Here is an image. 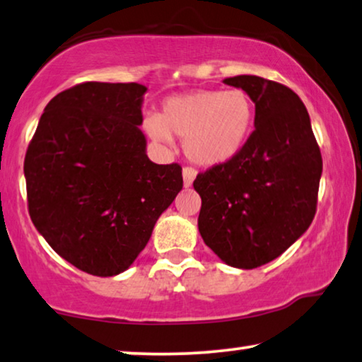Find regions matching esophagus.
<instances>
[{
  "mask_svg": "<svg viewBox=\"0 0 362 362\" xmlns=\"http://www.w3.org/2000/svg\"><path fill=\"white\" fill-rule=\"evenodd\" d=\"M182 174H183V185L190 187L197 177V170L193 169V167H185V169L182 170Z\"/></svg>",
  "mask_w": 362,
  "mask_h": 362,
  "instance_id": "obj_1",
  "label": "esophagus"
}]
</instances>
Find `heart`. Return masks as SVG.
Listing matches in <instances>:
<instances>
[{"label": "heart", "instance_id": "obj_1", "mask_svg": "<svg viewBox=\"0 0 362 362\" xmlns=\"http://www.w3.org/2000/svg\"><path fill=\"white\" fill-rule=\"evenodd\" d=\"M255 120V105L242 89L195 90L167 99L159 118L144 129L156 141L169 144L172 134L185 139V153L199 165H219L245 146Z\"/></svg>", "mask_w": 362, "mask_h": 362}]
</instances>
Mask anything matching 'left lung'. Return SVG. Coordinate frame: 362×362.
Here are the masks:
<instances>
[{"label": "left lung", "mask_w": 362, "mask_h": 362, "mask_svg": "<svg viewBox=\"0 0 362 362\" xmlns=\"http://www.w3.org/2000/svg\"><path fill=\"white\" fill-rule=\"evenodd\" d=\"M255 104L239 154L198 174V230L226 265L252 269L288 250L315 216L322 156L299 95L252 74L226 78Z\"/></svg>", "instance_id": "obj_1"}]
</instances>
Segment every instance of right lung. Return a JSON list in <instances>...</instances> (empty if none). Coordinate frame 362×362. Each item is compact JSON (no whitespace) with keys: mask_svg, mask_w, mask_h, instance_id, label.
Instances as JSON below:
<instances>
[{"mask_svg":"<svg viewBox=\"0 0 362 362\" xmlns=\"http://www.w3.org/2000/svg\"><path fill=\"white\" fill-rule=\"evenodd\" d=\"M138 83H84L48 102L27 149L29 214L58 255L115 276L146 247L183 187L179 164L146 154Z\"/></svg>","mask_w":362,"mask_h":362,"instance_id":"add662e5","label":"right lung"}]
</instances>
